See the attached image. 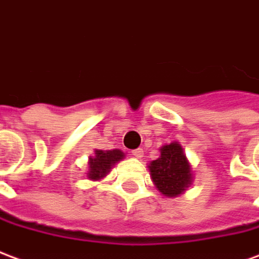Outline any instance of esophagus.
I'll list each match as a JSON object with an SVG mask.
<instances>
[{
  "instance_id": "34e87169",
  "label": "esophagus",
  "mask_w": 259,
  "mask_h": 259,
  "mask_svg": "<svg viewBox=\"0 0 259 259\" xmlns=\"http://www.w3.org/2000/svg\"><path fill=\"white\" fill-rule=\"evenodd\" d=\"M132 154H134V156H135L137 158L143 157V149L142 148L135 149V150H132Z\"/></svg>"
}]
</instances>
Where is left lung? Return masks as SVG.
<instances>
[{"label":"left lung","mask_w":259,"mask_h":259,"mask_svg":"<svg viewBox=\"0 0 259 259\" xmlns=\"http://www.w3.org/2000/svg\"><path fill=\"white\" fill-rule=\"evenodd\" d=\"M148 168L156 189L165 197L184 194L193 184L192 164L179 142L161 146L160 157L150 161Z\"/></svg>","instance_id":"left-lung-1"}]
</instances>
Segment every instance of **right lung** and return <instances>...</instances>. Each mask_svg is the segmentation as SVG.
Listing matches in <instances>:
<instances>
[{
  "mask_svg": "<svg viewBox=\"0 0 259 259\" xmlns=\"http://www.w3.org/2000/svg\"><path fill=\"white\" fill-rule=\"evenodd\" d=\"M124 157H125V154L120 149H113V150H99V149H95L94 156L88 157L87 178L90 179V181H101Z\"/></svg>",
  "mask_w": 259,
  "mask_h": 259,
  "instance_id": "1",
  "label": "right lung"
}]
</instances>
